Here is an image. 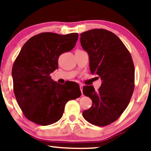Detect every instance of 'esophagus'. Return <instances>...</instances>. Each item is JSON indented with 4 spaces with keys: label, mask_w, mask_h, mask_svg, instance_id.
<instances>
[{
    "label": "esophagus",
    "mask_w": 151,
    "mask_h": 151,
    "mask_svg": "<svg viewBox=\"0 0 151 151\" xmlns=\"http://www.w3.org/2000/svg\"><path fill=\"white\" fill-rule=\"evenodd\" d=\"M80 90H81V93H82V95H83V84H80Z\"/></svg>",
    "instance_id": "1"
}]
</instances>
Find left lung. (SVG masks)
Returning a JSON list of instances; mask_svg holds the SVG:
<instances>
[{"instance_id":"obj_1","label":"left lung","mask_w":151,"mask_h":151,"mask_svg":"<svg viewBox=\"0 0 151 151\" xmlns=\"http://www.w3.org/2000/svg\"><path fill=\"white\" fill-rule=\"evenodd\" d=\"M80 44L87 52L89 68L102 80L96 91L93 86L83 87L84 95L92 101L83 111L86 121L98 126L114 122L130 103L134 88L132 57L121 40L105 29H92L80 34Z\"/></svg>"}]
</instances>
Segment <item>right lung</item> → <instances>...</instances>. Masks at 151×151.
Wrapping results in <instances>:
<instances>
[{"label":"right lung","instance_id":"right-lung-1","mask_svg":"<svg viewBox=\"0 0 151 151\" xmlns=\"http://www.w3.org/2000/svg\"><path fill=\"white\" fill-rule=\"evenodd\" d=\"M78 33L36 35L25 42L15 60L12 75L14 92L24 116L48 126L62 118L66 103L81 96L78 83L60 85L50 74L58 68V58L76 46Z\"/></svg>","mask_w":151,"mask_h":151}]
</instances>
